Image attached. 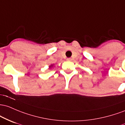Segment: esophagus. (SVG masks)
<instances>
[{"label": "esophagus", "instance_id": "obj_1", "mask_svg": "<svg viewBox=\"0 0 125 125\" xmlns=\"http://www.w3.org/2000/svg\"><path fill=\"white\" fill-rule=\"evenodd\" d=\"M67 61H71V60H72V59L70 58H68L67 59Z\"/></svg>", "mask_w": 125, "mask_h": 125}]
</instances>
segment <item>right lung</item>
Wrapping results in <instances>:
<instances>
[{"label": "right lung", "mask_w": 125, "mask_h": 125, "mask_svg": "<svg viewBox=\"0 0 125 125\" xmlns=\"http://www.w3.org/2000/svg\"><path fill=\"white\" fill-rule=\"evenodd\" d=\"M53 65H54V64H51V65H50V66H49V68H50H50H51L52 67H53Z\"/></svg>", "instance_id": "add662e5"}]
</instances>
